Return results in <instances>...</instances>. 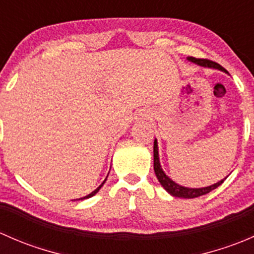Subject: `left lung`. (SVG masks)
I'll return each instance as SVG.
<instances>
[{
  "mask_svg": "<svg viewBox=\"0 0 254 254\" xmlns=\"http://www.w3.org/2000/svg\"><path fill=\"white\" fill-rule=\"evenodd\" d=\"M187 60L190 61V63L196 64V65L201 66V67H207V68H212V70H220L225 73H229L226 70H225L222 66H220L219 64L214 63V61L210 60H205V59H195L193 56H188ZM153 170H155V175L157 177L158 182L161 183V186L165 188V190L167 193H170L171 195L177 196V198H184V199H194L198 198V196L205 195V194L210 193L211 190L216 189L217 187L221 186L224 183L225 179L227 178V176L225 177L224 179L221 181L216 182V183L211 184L209 187H203V188H188V187H183L181 184L176 183L175 181L170 178L165 173V171L162 170L161 167V162H160V155H158V145H157V140L155 139V142H153Z\"/></svg>",
  "mask_w": 254,
  "mask_h": 254,
  "instance_id": "1",
  "label": "left lung"
}]
</instances>
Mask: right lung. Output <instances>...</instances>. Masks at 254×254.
Returning <instances> with one entry per match:
<instances>
[{
    "label": "right lung",
    "mask_w": 254,
    "mask_h": 254,
    "mask_svg": "<svg viewBox=\"0 0 254 254\" xmlns=\"http://www.w3.org/2000/svg\"><path fill=\"white\" fill-rule=\"evenodd\" d=\"M107 177H108V176H107ZM106 181H107V178H106V179H104V181H103V183H102V184H101V186H99V187H98V188H97V189H94V190H93V191H92V193H89V194H88V195L83 196V198H79V199H77V200H83V199H88V198H91V196L96 195V194H97V193H98V191H99V189H101V188H102V187H103V184H104V183H106Z\"/></svg>",
    "instance_id": "1"
}]
</instances>
